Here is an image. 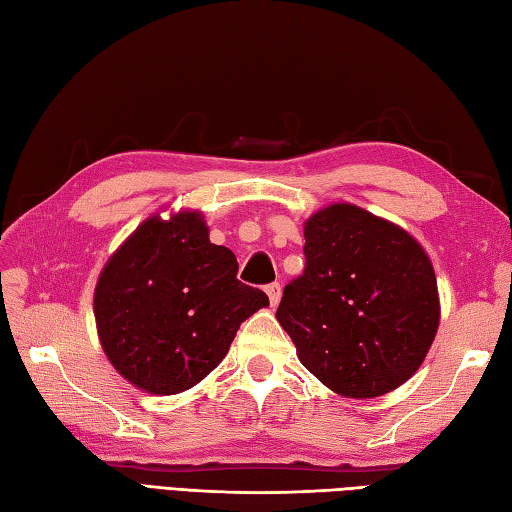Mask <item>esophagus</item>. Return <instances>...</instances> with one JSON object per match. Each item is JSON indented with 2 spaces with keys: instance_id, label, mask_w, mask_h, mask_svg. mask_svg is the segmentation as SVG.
Returning a JSON list of instances; mask_svg holds the SVG:
<instances>
[{
  "instance_id": "esophagus-1",
  "label": "esophagus",
  "mask_w": 512,
  "mask_h": 512,
  "mask_svg": "<svg viewBox=\"0 0 512 512\" xmlns=\"http://www.w3.org/2000/svg\"><path fill=\"white\" fill-rule=\"evenodd\" d=\"M266 295H268V299H270V306H277L279 303V299H281V286L279 284H268L266 286Z\"/></svg>"
}]
</instances>
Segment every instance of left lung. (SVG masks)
<instances>
[{"instance_id": "obj_1", "label": "left lung", "mask_w": 512, "mask_h": 512, "mask_svg": "<svg viewBox=\"0 0 512 512\" xmlns=\"http://www.w3.org/2000/svg\"><path fill=\"white\" fill-rule=\"evenodd\" d=\"M303 275L277 321L301 365L347 398H376L418 372L440 323L431 259L405 228L339 202L303 226Z\"/></svg>"}]
</instances>
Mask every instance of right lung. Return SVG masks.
I'll list each match as a JSON object with an SVG mask.
<instances>
[{
    "mask_svg": "<svg viewBox=\"0 0 512 512\" xmlns=\"http://www.w3.org/2000/svg\"><path fill=\"white\" fill-rule=\"evenodd\" d=\"M266 292L237 279V259L211 244L200 211L151 215L107 259L94 290L105 356L134 387L171 396L222 363Z\"/></svg>",
    "mask_w": 512,
    "mask_h": 512,
    "instance_id": "add662e5",
    "label": "right lung"
}]
</instances>
